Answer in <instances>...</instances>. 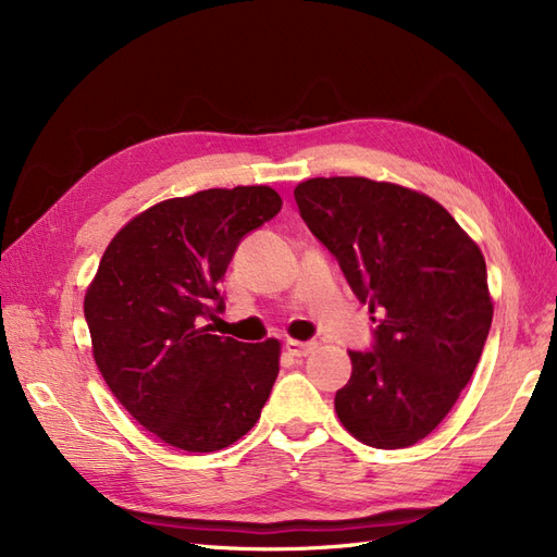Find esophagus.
I'll return each instance as SVG.
<instances>
[{
    "mask_svg": "<svg viewBox=\"0 0 557 557\" xmlns=\"http://www.w3.org/2000/svg\"><path fill=\"white\" fill-rule=\"evenodd\" d=\"M315 342H297V339H288L285 342V350L290 352L295 358H307L311 350H315Z\"/></svg>",
    "mask_w": 557,
    "mask_h": 557,
    "instance_id": "obj_1",
    "label": "esophagus"
}]
</instances>
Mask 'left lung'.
I'll return each instance as SVG.
<instances>
[{
	"label": "left lung",
	"instance_id": "left-lung-1",
	"mask_svg": "<svg viewBox=\"0 0 557 557\" xmlns=\"http://www.w3.org/2000/svg\"><path fill=\"white\" fill-rule=\"evenodd\" d=\"M295 199L352 293L381 313L374 350H348L334 411L367 446H413L448 416L483 352L493 323L483 252L440 201L397 183L309 178Z\"/></svg>",
	"mask_w": 557,
	"mask_h": 557
}]
</instances>
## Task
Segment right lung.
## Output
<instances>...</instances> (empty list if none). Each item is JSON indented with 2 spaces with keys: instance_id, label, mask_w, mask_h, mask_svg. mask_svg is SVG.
Listing matches in <instances>:
<instances>
[{
  "instance_id": "obj_1",
  "label": "right lung",
  "mask_w": 557,
  "mask_h": 557,
  "mask_svg": "<svg viewBox=\"0 0 557 557\" xmlns=\"http://www.w3.org/2000/svg\"><path fill=\"white\" fill-rule=\"evenodd\" d=\"M269 185L164 199L115 234L86 290L92 358L109 391L158 440L221 450L258 423L278 376L281 342L211 334L218 285L244 234L272 221Z\"/></svg>"
}]
</instances>
